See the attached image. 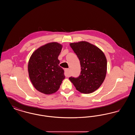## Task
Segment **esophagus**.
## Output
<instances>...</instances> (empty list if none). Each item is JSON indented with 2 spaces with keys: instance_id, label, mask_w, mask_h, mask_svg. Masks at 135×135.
<instances>
[{
  "instance_id": "34e87169",
  "label": "esophagus",
  "mask_w": 135,
  "mask_h": 135,
  "mask_svg": "<svg viewBox=\"0 0 135 135\" xmlns=\"http://www.w3.org/2000/svg\"><path fill=\"white\" fill-rule=\"evenodd\" d=\"M69 71L70 69L69 68L65 69V75L66 76H69Z\"/></svg>"
}]
</instances>
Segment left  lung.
I'll list each match as a JSON object with an SVG mask.
<instances>
[{
	"mask_svg": "<svg viewBox=\"0 0 135 135\" xmlns=\"http://www.w3.org/2000/svg\"><path fill=\"white\" fill-rule=\"evenodd\" d=\"M80 61L81 72L77 77L69 79L81 93L90 94L102 84L107 72V59L99 48L86 41L70 44Z\"/></svg>",
	"mask_w": 135,
	"mask_h": 135,
	"instance_id": "1",
	"label": "left lung"
}]
</instances>
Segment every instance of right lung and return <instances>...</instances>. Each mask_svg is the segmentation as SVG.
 <instances>
[{
	"mask_svg": "<svg viewBox=\"0 0 135 135\" xmlns=\"http://www.w3.org/2000/svg\"><path fill=\"white\" fill-rule=\"evenodd\" d=\"M62 45L51 42L33 52L28 62V70L34 87L46 95L56 92L65 78L64 70L59 66L58 57Z\"/></svg>",
	"mask_w": 135,
	"mask_h": 135,
	"instance_id": "obj_1",
	"label": "right lung"
}]
</instances>
